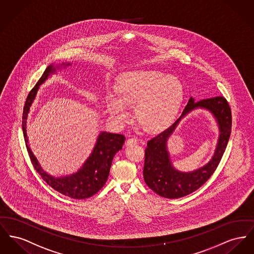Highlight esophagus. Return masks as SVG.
I'll return each mask as SVG.
<instances>
[{"mask_svg": "<svg viewBox=\"0 0 254 254\" xmlns=\"http://www.w3.org/2000/svg\"><path fill=\"white\" fill-rule=\"evenodd\" d=\"M138 144V140L136 138H128L127 141H126V145L127 146H134Z\"/></svg>", "mask_w": 254, "mask_h": 254, "instance_id": "34e87169", "label": "esophagus"}]
</instances>
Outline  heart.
<instances>
[{"mask_svg":"<svg viewBox=\"0 0 254 254\" xmlns=\"http://www.w3.org/2000/svg\"><path fill=\"white\" fill-rule=\"evenodd\" d=\"M183 100V87L175 76L152 70L132 71L124 75L115 91H107V112L117 124L127 121L129 107L147 131H158L176 118Z\"/></svg>","mask_w":254,"mask_h":254,"instance_id":"b5f03b06","label":"heart"}]
</instances>
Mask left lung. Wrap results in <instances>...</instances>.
<instances>
[{"label":"left lung","instance_id":"1","mask_svg":"<svg viewBox=\"0 0 254 254\" xmlns=\"http://www.w3.org/2000/svg\"><path fill=\"white\" fill-rule=\"evenodd\" d=\"M196 107L206 108L213 113L218 121L221 134L215 154L209 164L194 172L181 173L171 166L165 143L180 119ZM231 127V109L225 98L217 96L198 102L190 98L179 119L147 143L143 171L147 185L153 192L166 198H179L197 190L211 178L220 163L230 137Z\"/></svg>","mask_w":254,"mask_h":254}]
</instances>
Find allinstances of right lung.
<instances>
[{
	"label": "right lung",
	"instance_id": "add662e5",
	"mask_svg": "<svg viewBox=\"0 0 254 254\" xmlns=\"http://www.w3.org/2000/svg\"><path fill=\"white\" fill-rule=\"evenodd\" d=\"M68 65H70V63H68ZM53 71H55V68H53L52 65L48 66L42 76L39 78L35 86L30 90L27 97L22 117V127L26 147L28 149V153L33 168L49 186H51L54 190H56L60 194L74 199L88 198L93 194L98 193L104 187L109 176V171L112 164L113 157L116 154V152L122 149L126 137L123 134L117 133H100L96 146L94 148V150L92 151L89 158L86 160V162L77 173L70 177L55 179L53 177L48 176L45 172H43L36 158L32 154L30 147L28 146L27 118L28 113L30 111V105L36 96L39 85H41L45 81L50 74L53 73Z\"/></svg>",
	"mask_w": 254,
	"mask_h": 254
}]
</instances>
